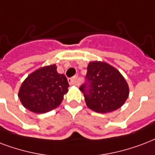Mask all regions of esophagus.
Wrapping results in <instances>:
<instances>
[{
  "label": "esophagus",
  "instance_id": "34e87169",
  "mask_svg": "<svg viewBox=\"0 0 155 155\" xmlns=\"http://www.w3.org/2000/svg\"><path fill=\"white\" fill-rule=\"evenodd\" d=\"M69 85H71V86H78V76L73 77L71 78H69Z\"/></svg>",
  "mask_w": 155,
  "mask_h": 155
}]
</instances>
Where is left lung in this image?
Wrapping results in <instances>:
<instances>
[{"label":"left lung","mask_w":155,"mask_h":155,"mask_svg":"<svg viewBox=\"0 0 155 155\" xmlns=\"http://www.w3.org/2000/svg\"><path fill=\"white\" fill-rule=\"evenodd\" d=\"M86 79V83L79 89L84 94L86 106L96 112L116 111L129 97L126 80L119 70L106 62H90Z\"/></svg>","instance_id":"8db88e82"}]
</instances>
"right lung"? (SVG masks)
Instances as JSON below:
<instances>
[{
  "mask_svg": "<svg viewBox=\"0 0 155 155\" xmlns=\"http://www.w3.org/2000/svg\"><path fill=\"white\" fill-rule=\"evenodd\" d=\"M69 86L64 74H58L56 64L42 67L22 82L18 98L26 109L35 113H45L61 104Z\"/></svg>",
  "mask_w": 155,
  "mask_h": 155,
  "instance_id": "obj_1",
  "label": "right lung"
}]
</instances>
